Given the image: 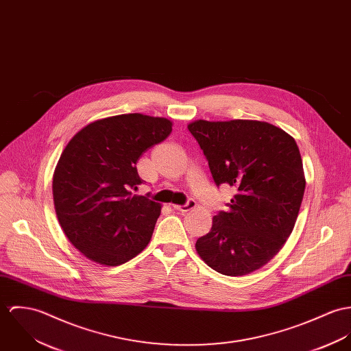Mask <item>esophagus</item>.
<instances>
[{
    "mask_svg": "<svg viewBox=\"0 0 351 351\" xmlns=\"http://www.w3.org/2000/svg\"><path fill=\"white\" fill-rule=\"evenodd\" d=\"M195 206H196V203H195V200H193V199H190V200H189L186 204H183V206H179V204H172L173 210H176V211H180V213H187V211H190V210L195 208Z\"/></svg>",
    "mask_w": 351,
    "mask_h": 351,
    "instance_id": "esophagus-1",
    "label": "esophagus"
}]
</instances>
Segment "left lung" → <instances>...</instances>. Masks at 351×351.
<instances>
[{
	"instance_id": "left-lung-1",
	"label": "left lung",
	"mask_w": 351,
	"mask_h": 351,
	"mask_svg": "<svg viewBox=\"0 0 351 351\" xmlns=\"http://www.w3.org/2000/svg\"><path fill=\"white\" fill-rule=\"evenodd\" d=\"M219 187L235 195L228 211L213 218L211 230L197 238L200 258L214 271L243 276L268 264L292 233L306 179L292 136L272 123L253 119L189 125Z\"/></svg>"
}]
</instances>
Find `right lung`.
Segmentation results:
<instances>
[{
  "instance_id": "obj_1",
  "label": "right lung",
  "mask_w": 351,
  "mask_h": 351,
  "mask_svg": "<svg viewBox=\"0 0 351 351\" xmlns=\"http://www.w3.org/2000/svg\"><path fill=\"white\" fill-rule=\"evenodd\" d=\"M171 132L167 118L121 114L88 123L64 148L52 180L55 211L88 260L117 267L149 243L161 206L133 195L143 183L136 164Z\"/></svg>"
}]
</instances>
